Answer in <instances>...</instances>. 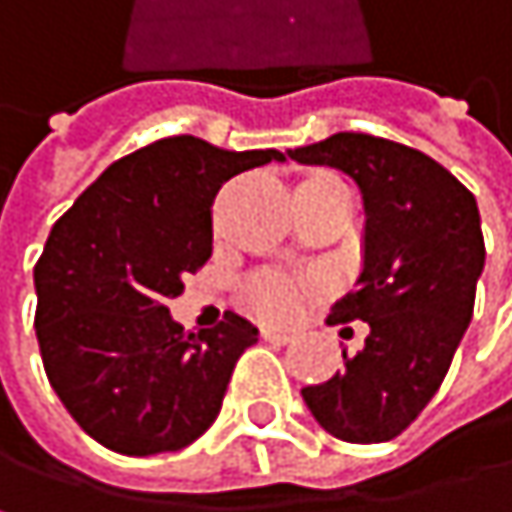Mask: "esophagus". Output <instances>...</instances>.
Returning <instances> with one entry per match:
<instances>
[{
    "instance_id": "1",
    "label": "esophagus",
    "mask_w": 512,
    "mask_h": 512,
    "mask_svg": "<svg viewBox=\"0 0 512 512\" xmlns=\"http://www.w3.org/2000/svg\"><path fill=\"white\" fill-rule=\"evenodd\" d=\"M262 338H265L268 344H289V341H292V335H289V332L274 329V326H262Z\"/></svg>"
}]
</instances>
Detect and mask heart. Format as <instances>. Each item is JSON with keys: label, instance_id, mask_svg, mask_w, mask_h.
Here are the masks:
<instances>
[{"label": "heart", "instance_id": "b5f03b06", "mask_svg": "<svg viewBox=\"0 0 512 512\" xmlns=\"http://www.w3.org/2000/svg\"><path fill=\"white\" fill-rule=\"evenodd\" d=\"M247 298L268 319H292L304 304V283L283 271H265L250 280Z\"/></svg>", "mask_w": 512, "mask_h": 512}]
</instances>
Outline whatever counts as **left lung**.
Wrapping results in <instances>:
<instances>
[{"mask_svg": "<svg viewBox=\"0 0 512 512\" xmlns=\"http://www.w3.org/2000/svg\"><path fill=\"white\" fill-rule=\"evenodd\" d=\"M301 165L350 174L365 205V256L329 323H368L344 371L301 398L347 443L398 437L434 398L474 316L486 265L477 199L431 156L362 132L286 150Z\"/></svg>", "mask_w": 512, "mask_h": 512, "instance_id": "8db88e82", "label": "left lung"}]
</instances>
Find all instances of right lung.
<instances>
[{
  "mask_svg": "<svg viewBox=\"0 0 512 512\" xmlns=\"http://www.w3.org/2000/svg\"><path fill=\"white\" fill-rule=\"evenodd\" d=\"M283 159L159 138L108 165L50 229L35 262L41 362L72 419L108 450L174 453L217 419L259 329L229 310L217 329L183 332L165 301L211 259L220 186Z\"/></svg>",
  "mask_w": 512,
  "mask_h": 512,
  "instance_id": "add662e5",
  "label": "right lung"
}]
</instances>
